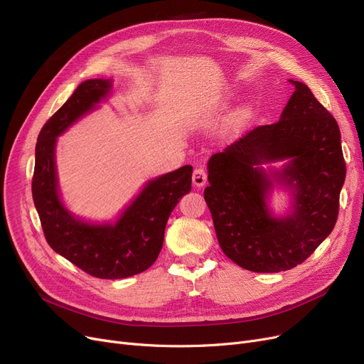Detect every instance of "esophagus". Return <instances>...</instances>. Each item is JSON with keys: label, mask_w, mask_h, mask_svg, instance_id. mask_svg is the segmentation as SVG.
Segmentation results:
<instances>
[{"label": "esophagus", "mask_w": 364, "mask_h": 364, "mask_svg": "<svg viewBox=\"0 0 364 364\" xmlns=\"http://www.w3.org/2000/svg\"><path fill=\"white\" fill-rule=\"evenodd\" d=\"M208 181V174H206V169L202 166H196L193 171V184L196 187H203Z\"/></svg>", "instance_id": "esophagus-1"}]
</instances>
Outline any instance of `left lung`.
Segmentation results:
<instances>
[{
    "label": "left lung",
    "instance_id": "obj_1",
    "mask_svg": "<svg viewBox=\"0 0 364 364\" xmlns=\"http://www.w3.org/2000/svg\"><path fill=\"white\" fill-rule=\"evenodd\" d=\"M295 92L282 118L259 125L215 153L203 196L223 252L242 269L279 273L302 264L336 224L347 166L336 119L311 90ZM289 157L281 178L294 188V214L273 219L264 206L271 182L257 165Z\"/></svg>",
    "mask_w": 364,
    "mask_h": 364
}]
</instances>
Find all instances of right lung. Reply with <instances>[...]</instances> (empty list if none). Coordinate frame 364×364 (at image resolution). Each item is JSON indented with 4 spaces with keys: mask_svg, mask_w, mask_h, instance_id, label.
Segmentation results:
<instances>
[{
    "mask_svg": "<svg viewBox=\"0 0 364 364\" xmlns=\"http://www.w3.org/2000/svg\"><path fill=\"white\" fill-rule=\"evenodd\" d=\"M107 80L82 82L41 128L35 147L32 198L46 240L82 272L99 279H125L156 261L165 225L180 198L192 188V166L184 165L149 181L114 225H90L75 220L57 195L55 137L110 90Z\"/></svg>",
    "mask_w": 364,
    "mask_h": 364,
    "instance_id": "obj_1",
    "label": "right lung"
}]
</instances>
